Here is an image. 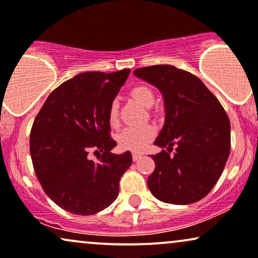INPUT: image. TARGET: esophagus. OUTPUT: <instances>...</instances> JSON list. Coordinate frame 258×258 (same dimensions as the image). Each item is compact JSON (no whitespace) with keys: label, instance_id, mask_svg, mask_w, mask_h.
<instances>
[{"label":"esophagus","instance_id":"1","mask_svg":"<svg viewBox=\"0 0 258 258\" xmlns=\"http://www.w3.org/2000/svg\"><path fill=\"white\" fill-rule=\"evenodd\" d=\"M140 157H142V153H138V152H133V153H132V159H133V161H135V162L138 161V159H139Z\"/></svg>","mask_w":258,"mask_h":258}]
</instances>
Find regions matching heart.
Here are the masks:
<instances>
[{
	"label": "heart",
	"instance_id": "obj_1",
	"mask_svg": "<svg viewBox=\"0 0 258 258\" xmlns=\"http://www.w3.org/2000/svg\"><path fill=\"white\" fill-rule=\"evenodd\" d=\"M132 99L136 100L137 102L140 103L142 106L146 107V108H151L156 102L155 93L151 88L146 86H137L132 88L130 91ZM119 110H118V103L112 102L108 109V122L110 126H118L119 122ZM156 136V128L150 123L142 126H133V127H126L116 137L118 144L123 150H130V151L138 152L143 151L149 143L155 138Z\"/></svg>",
	"mask_w": 258,
	"mask_h": 258
}]
</instances>
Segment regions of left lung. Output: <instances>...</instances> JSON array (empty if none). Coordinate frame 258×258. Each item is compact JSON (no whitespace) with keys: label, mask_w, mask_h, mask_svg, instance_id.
Returning a JSON list of instances; mask_svg holds the SVG:
<instances>
[{"label":"left lung","mask_w":258,"mask_h":258,"mask_svg":"<svg viewBox=\"0 0 258 258\" xmlns=\"http://www.w3.org/2000/svg\"><path fill=\"white\" fill-rule=\"evenodd\" d=\"M152 84L164 100L165 120L152 155L155 170L148 178L153 197L163 202L188 205L201 200L223 174L230 155L231 126L220 102L200 78L172 65H152L133 71Z\"/></svg>","instance_id":"obj_1"}]
</instances>
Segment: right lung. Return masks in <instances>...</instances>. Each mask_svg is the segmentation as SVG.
I'll return each instance as SVG.
<instances>
[{"label": "right lung", "instance_id": "1", "mask_svg": "<svg viewBox=\"0 0 258 258\" xmlns=\"http://www.w3.org/2000/svg\"><path fill=\"white\" fill-rule=\"evenodd\" d=\"M130 69L83 73L48 95L29 137L32 163L42 189L54 204L78 216L105 210L119 194L132 155L112 153L108 109ZM91 149L98 155L91 161Z\"/></svg>", "mask_w": 258, "mask_h": 258}]
</instances>
